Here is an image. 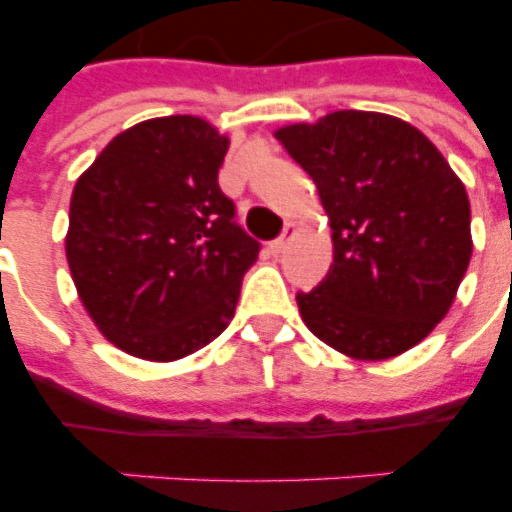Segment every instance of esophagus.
<instances>
[{
  "instance_id": "1",
  "label": "esophagus",
  "mask_w": 512,
  "mask_h": 512,
  "mask_svg": "<svg viewBox=\"0 0 512 512\" xmlns=\"http://www.w3.org/2000/svg\"><path fill=\"white\" fill-rule=\"evenodd\" d=\"M295 233H297V225L289 223L287 228H284V233H281L279 239L271 241V252H273V255H281V252H287V247H289V244H292V239H295Z\"/></svg>"
}]
</instances>
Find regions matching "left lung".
<instances>
[{
  "label": "left lung",
  "instance_id": "1",
  "mask_svg": "<svg viewBox=\"0 0 512 512\" xmlns=\"http://www.w3.org/2000/svg\"><path fill=\"white\" fill-rule=\"evenodd\" d=\"M313 177L335 263L297 292L305 327L361 361L393 358L452 308L473 255L462 180L417 127L374 111H335L276 132Z\"/></svg>",
  "mask_w": 512,
  "mask_h": 512
}]
</instances>
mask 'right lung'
<instances>
[{"mask_svg": "<svg viewBox=\"0 0 512 512\" xmlns=\"http://www.w3.org/2000/svg\"><path fill=\"white\" fill-rule=\"evenodd\" d=\"M228 138L199 116L116 135L74 185L66 257L84 308L116 348L175 361L215 340L260 244L220 191Z\"/></svg>", "mask_w": 512, "mask_h": 512, "instance_id": "1", "label": "right lung"}]
</instances>
